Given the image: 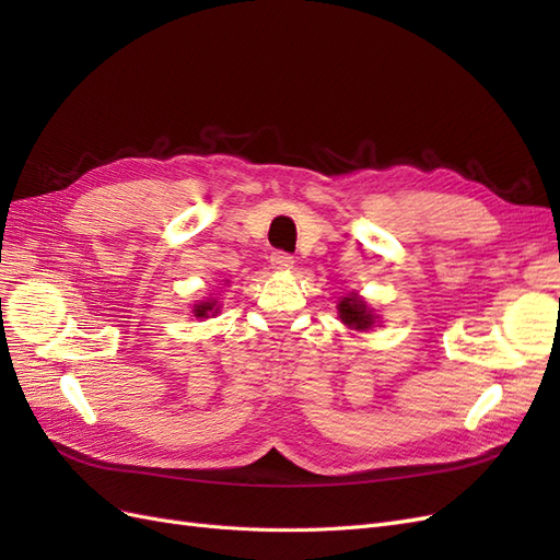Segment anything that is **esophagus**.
Listing matches in <instances>:
<instances>
[{"label":"esophagus","mask_w":560,"mask_h":560,"mask_svg":"<svg viewBox=\"0 0 560 560\" xmlns=\"http://www.w3.org/2000/svg\"><path fill=\"white\" fill-rule=\"evenodd\" d=\"M270 266H273L276 270H290L294 266V257L287 252H273L270 254Z\"/></svg>","instance_id":"esophagus-1"}]
</instances>
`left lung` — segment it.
<instances>
[{
	"label": "left lung",
	"mask_w": 560,
	"mask_h": 560,
	"mask_svg": "<svg viewBox=\"0 0 560 560\" xmlns=\"http://www.w3.org/2000/svg\"><path fill=\"white\" fill-rule=\"evenodd\" d=\"M338 317H341L343 325L354 331H366L376 325V315L366 306V301L358 294H348L338 303Z\"/></svg>",
	"instance_id": "8db88e82"
}]
</instances>
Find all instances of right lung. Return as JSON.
Instances as JSON below:
<instances>
[{
    "label": "right lung",
    "instance_id": "1",
    "mask_svg": "<svg viewBox=\"0 0 560 560\" xmlns=\"http://www.w3.org/2000/svg\"><path fill=\"white\" fill-rule=\"evenodd\" d=\"M219 308H217V301L214 299H208V301H200L194 306V315L196 317H208V315H214Z\"/></svg>",
    "mask_w": 560,
    "mask_h": 560
}]
</instances>
